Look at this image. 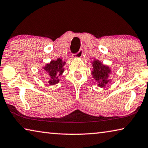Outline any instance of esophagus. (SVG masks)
<instances>
[{"mask_svg": "<svg viewBox=\"0 0 148 148\" xmlns=\"http://www.w3.org/2000/svg\"><path fill=\"white\" fill-rule=\"evenodd\" d=\"M82 55H83V50L82 49H80L79 51L77 52V53L74 54L73 56V57H74V58H81Z\"/></svg>", "mask_w": 148, "mask_h": 148, "instance_id": "34e87169", "label": "esophagus"}]
</instances>
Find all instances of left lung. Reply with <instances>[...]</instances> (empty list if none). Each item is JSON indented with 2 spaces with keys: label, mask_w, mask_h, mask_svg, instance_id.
<instances>
[{
  "label": "left lung",
  "mask_w": 148,
  "mask_h": 148,
  "mask_svg": "<svg viewBox=\"0 0 148 148\" xmlns=\"http://www.w3.org/2000/svg\"><path fill=\"white\" fill-rule=\"evenodd\" d=\"M91 62L92 66L91 75L97 82V86L102 88L106 87L108 84L111 83L110 75L112 74V70L110 66L104 64L97 59H94Z\"/></svg>",
  "instance_id": "1"
}]
</instances>
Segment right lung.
<instances>
[{"instance_id":"right-lung-1","label":"right lung","mask_w":148,"mask_h":148,"mask_svg":"<svg viewBox=\"0 0 148 148\" xmlns=\"http://www.w3.org/2000/svg\"><path fill=\"white\" fill-rule=\"evenodd\" d=\"M66 64L62 59L58 58L56 61H51L42 68L45 73L49 77L48 83L50 86H53L59 82V76L64 71V65Z\"/></svg>"}]
</instances>
